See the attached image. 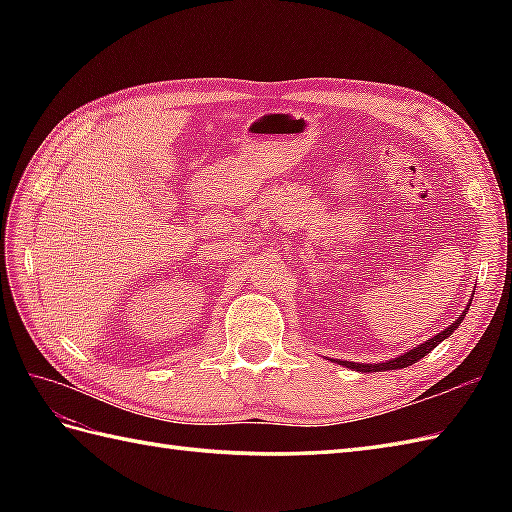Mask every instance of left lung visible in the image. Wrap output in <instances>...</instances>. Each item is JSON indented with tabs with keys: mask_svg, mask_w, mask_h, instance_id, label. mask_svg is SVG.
<instances>
[{
	"mask_svg": "<svg viewBox=\"0 0 512 512\" xmlns=\"http://www.w3.org/2000/svg\"><path fill=\"white\" fill-rule=\"evenodd\" d=\"M466 312H469V308H466L458 319H455L447 330H442L440 334H436L433 336V339H429V341H424L422 345H418L416 350H409L407 354H402V356H398V358H394V361H387V363H378V365H363V363H350V361H341V365H345V367H350V369H356V372H387V369H402V367H409V365H413L416 361H420L422 356H427L433 347H436L438 343H442L444 339H447V336H451V332L458 328V325L462 323V319L466 317Z\"/></svg>",
	"mask_w": 512,
	"mask_h": 512,
	"instance_id": "1",
	"label": "left lung"
}]
</instances>
